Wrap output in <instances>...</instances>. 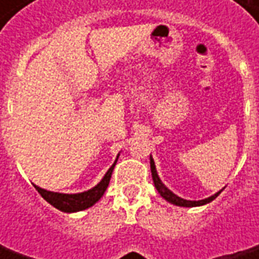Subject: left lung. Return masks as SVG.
I'll return each mask as SVG.
<instances>
[{"instance_id": "8db88e82", "label": "left lung", "mask_w": 259, "mask_h": 259, "mask_svg": "<svg viewBox=\"0 0 259 259\" xmlns=\"http://www.w3.org/2000/svg\"><path fill=\"white\" fill-rule=\"evenodd\" d=\"M150 165H151V176H153V182H154L155 189L158 190V193L161 194V197H164L167 202H170V203L177 204V206H183V207H193V206H202V204L209 203V202H212L213 199H216L221 192H218L213 196H210V197H207V199H203V200H184L182 197H179V196H176L173 192H170L167 187H165L164 184L161 183V180H160V177H158V174H157V170H155V165L154 161H153V158H150Z\"/></svg>"}]
</instances>
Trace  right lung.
Returning <instances> with one entry per match:
<instances>
[{
	"instance_id": "obj_1",
	"label": "right lung",
	"mask_w": 259,
	"mask_h": 259,
	"mask_svg": "<svg viewBox=\"0 0 259 259\" xmlns=\"http://www.w3.org/2000/svg\"><path fill=\"white\" fill-rule=\"evenodd\" d=\"M115 164H116V161L106 171L104 179L101 180V183L96 184L94 189L83 192V193H55V192H49V190H45V189L37 187V186H34V187L35 190L41 194V197L45 199L46 202H49L52 206H55L56 209H59L62 212H79V210H83V209L94 206L104 196L105 190H106V187L109 184V180H111V174L114 171Z\"/></svg>"
}]
</instances>
